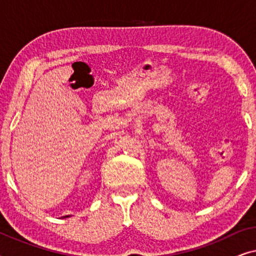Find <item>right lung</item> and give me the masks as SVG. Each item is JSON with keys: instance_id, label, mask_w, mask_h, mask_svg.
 <instances>
[{"instance_id": "1", "label": "right lung", "mask_w": 256, "mask_h": 256, "mask_svg": "<svg viewBox=\"0 0 256 256\" xmlns=\"http://www.w3.org/2000/svg\"><path fill=\"white\" fill-rule=\"evenodd\" d=\"M68 216H62V218H68Z\"/></svg>"}]
</instances>
